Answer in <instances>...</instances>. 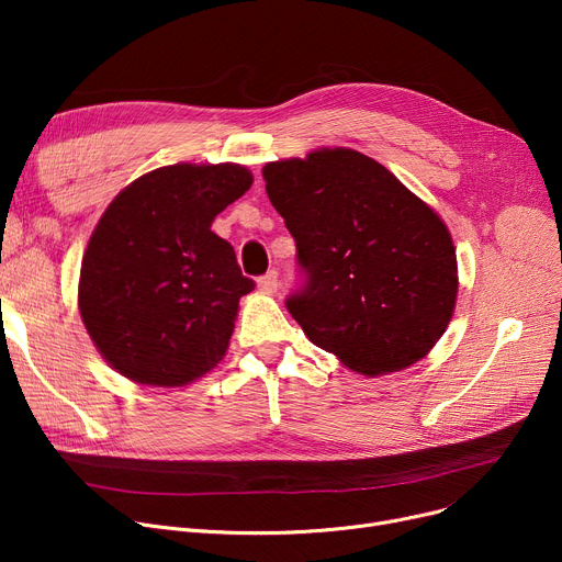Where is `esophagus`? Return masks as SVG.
Instances as JSON below:
<instances>
[{
  "label": "esophagus",
  "instance_id": "34e87169",
  "mask_svg": "<svg viewBox=\"0 0 562 562\" xmlns=\"http://www.w3.org/2000/svg\"><path fill=\"white\" fill-rule=\"evenodd\" d=\"M278 271H269L263 273L259 280H257V286L263 291V293H276L278 291Z\"/></svg>",
  "mask_w": 562,
  "mask_h": 562
}]
</instances>
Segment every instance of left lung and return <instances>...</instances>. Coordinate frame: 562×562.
Returning <instances> with one entry per match:
<instances>
[{
	"instance_id": "1",
	"label": "left lung",
	"mask_w": 562,
	"mask_h": 562,
	"mask_svg": "<svg viewBox=\"0 0 562 562\" xmlns=\"http://www.w3.org/2000/svg\"><path fill=\"white\" fill-rule=\"evenodd\" d=\"M296 241L301 284L284 305L318 348L380 375L422 360L458 293L447 225L378 161L337 147L263 166Z\"/></svg>"
}]
</instances>
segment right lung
<instances>
[{
	"mask_svg": "<svg viewBox=\"0 0 562 562\" xmlns=\"http://www.w3.org/2000/svg\"><path fill=\"white\" fill-rule=\"evenodd\" d=\"M250 184L236 164H177L138 177L109 204L81 261L79 312L125 378L177 387L223 360L255 282L212 221Z\"/></svg>",
	"mask_w": 562,
	"mask_h": 562,
	"instance_id": "right-lung-1",
	"label": "right lung"
}]
</instances>
